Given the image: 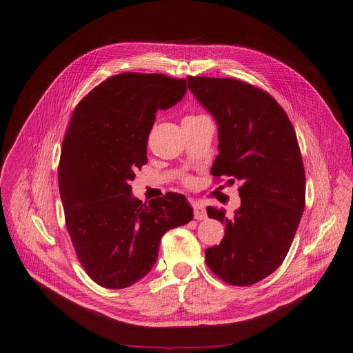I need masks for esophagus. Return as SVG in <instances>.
I'll return each mask as SVG.
<instances>
[{
    "instance_id": "34e87169",
    "label": "esophagus",
    "mask_w": 353,
    "mask_h": 353,
    "mask_svg": "<svg viewBox=\"0 0 353 353\" xmlns=\"http://www.w3.org/2000/svg\"><path fill=\"white\" fill-rule=\"evenodd\" d=\"M194 218L198 221H203L207 218V210H205L204 204H201V203L194 204Z\"/></svg>"
}]
</instances>
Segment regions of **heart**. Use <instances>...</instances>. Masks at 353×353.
Returning a JSON list of instances; mask_svg holds the SVG:
<instances>
[{
	"mask_svg": "<svg viewBox=\"0 0 353 353\" xmlns=\"http://www.w3.org/2000/svg\"><path fill=\"white\" fill-rule=\"evenodd\" d=\"M190 117H192V116H190Z\"/></svg>",
	"mask_w": 353,
	"mask_h": 353,
	"instance_id": "heart-1",
	"label": "heart"
}]
</instances>
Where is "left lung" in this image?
<instances>
[{"label":"left lung","mask_w":353,"mask_h":353,"mask_svg":"<svg viewBox=\"0 0 353 353\" xmlns=\"http://www.w3.org/2000/svg\"><path fill=\"white\" fill-rule=\"evenodd\" d=\"M187 82L218 124L212 176L240 183L233 218L207 208L226 230L221 244L205 250V261L226 283L253 285L283 263L303 215L306 176L296 132L276 100L254 85L210 77Z\"/></svg>","instance_id":"8db88e82"}]
</instances>
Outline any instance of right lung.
<instances>
[{"instance_id":"1","label":"right lung","mask_w":353,"mask_h":353,"mask_svg":"<svg viewBox=\"0 0 353 353\" xmlns=\"http://www.w3.org/2000/svg\"><path fill=\"white\" fill-rule=\"evenodd\" d=\"M187 92L184 79L124 72L96 86L75 108L59 166L65 225L86 274L108 289L128 288L158 260L162 236L192 219L184 195L142 204L130 181L146 162L157 112Z\"/></svg>"}]
</instances>
